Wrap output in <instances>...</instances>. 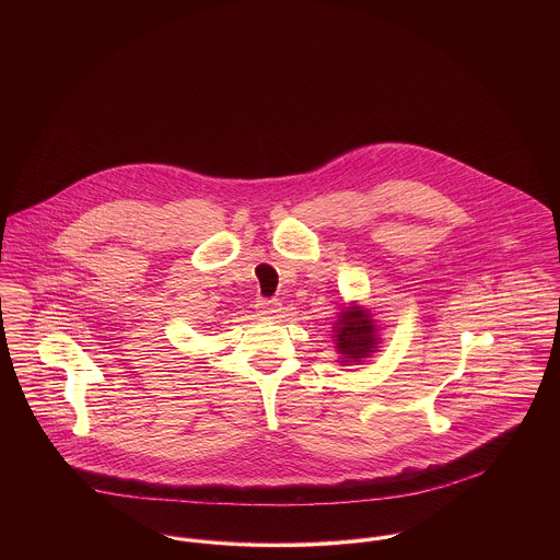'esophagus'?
I'll return each mask as SVG.
<instances>
[{
    "instance_id": "34e87169",
    "label": "esophagus",
    "mask_w": 560,
    "mask_h": 560,
    "mask_svg": "<svg viewBox=\"0 0 560 560\" xmlns=\"http://www.w3.org/2000/svg\"><path fill=\"white\" fill-rule=\"evenodd\" d=\"M280 311H282V306H280L278 300H258L256 302V313L262 315V317H271L273 319Z\"/></svg>"
}]
</instances>
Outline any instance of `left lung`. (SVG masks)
I'll list each match as a JSON object with an SVG mask.
<instances>
[{
  "label": "left lung",
  "instance_id": "obj_1",
  "mask_svg": "<svg viewBox=\"0 0 560 560\" xmlns=\"http://www.w3.org/2000/svg\"><path fill=\"white\" fill-rule=\"evenodd\" d=\"M334 340L342 362L360 364L362 360L371 358L380 347V334L369 308L358 304L342 306V313L334 325Z\"/></svg>",
  "mask_w": 560,
  "mask_h": 560
}]
</instances>
